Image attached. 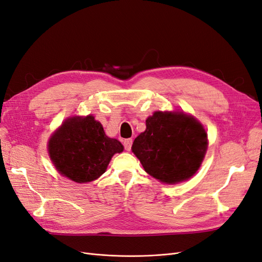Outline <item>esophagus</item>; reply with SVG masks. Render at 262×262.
Wrapping results in <instances>:
<instances>
[{
  "mask_svg": "<svg viewBox=\"0 0 262 262\" xmlns=\"http://www.w3.org/2000/svg\"><path fill=\"white\" fill-rule=\"evenodd\" d=\"M132 143H133L132 139H127V140H124V141H123L124 149L127 150V151H130V150H131V147H132Z\"/></svg>",
  "mask_w": 262,
  "mask_h": 262,
  "instance_id": "obj_1",
  "label": "esophagus"
}]
</instances>
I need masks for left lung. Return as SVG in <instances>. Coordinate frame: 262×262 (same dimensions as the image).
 Returning a JSON list of instances; mask_svg holds the SVG:
<instances>
[{"mask_svg": "<svg viewBox=\"0 0 262 262\" xmlns=\"http://www.w3.org/2000/svg\"><path fill=\"white\" fill-rule=\"evenodd\" d=\"M206 148L207 134L202 124L184 113H154L132 145L144 170L166 184L190 179Z\"/></svg>", "mask_w": 262, "mask_h": 262, "instance_id": "8db88e82", "label": "left lung"}]
</instances>
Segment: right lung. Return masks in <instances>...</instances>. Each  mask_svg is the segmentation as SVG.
<instances>
[{
    "label": "right lung",
    "instance_id": "right-lung-1",
    "mask_svg": "<svg viewBox=\"0 0 262 262\" xmlns=\"http://www.w3.org/2000/svg\"><path fill=\"white\" fill-rule=\"evenodd\" d=\"M49 156L57 170L76 183L97 180L116 152L123 146L106 137L102 124L95 117H72L52 135L48 144Z\"/></svg>",
    "mask_w": 262,
    "mask_h": 262
}]
</instances>
